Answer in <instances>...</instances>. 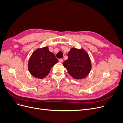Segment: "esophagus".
<instances>
[{"label":"esophagus","mask_w":123,"mask_h":123,"mask_svg":"<svg viewBox=\"0 0 123 123\" xmlns=\"http://www.w3.org/2000/svg\"><path fill=\"white\" fill-rule=\"evenodd\" d=\"M59 62H63V59H62V58L59 59Z\"/></svg>","instance_id":"obj_1"}]
</instances>
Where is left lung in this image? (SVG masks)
Wrapping results in <instances>:
<instances>
[{"label": "left lung", "instance_id": "left-lung-1", "mask_svg": "<svg viewBox=\"0 0 123 123\" xmlns=\"http://www.w3.org/2000/svg\"><path fill=\"white\" fill-rule=\"evenodd\" d=\"M68 58L63 65L70 75L75 79L86 77L91 69V62L88 54L83 49L72 48L68 53Z\"/></svg>", "mask_w": 123, "mask_h": 123}]
</instances>
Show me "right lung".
<instances>
[{
  "label": "right lung",
  "instance_id": "1",
  "mask_svg": "<svg viewBox=\"0 0 123 123\" xmlns=\"http://www.w3.org/2000/svg\"><path fill=\"white\" fill-rule=\"evenodd\" d=\"M58 62V59L49 51L48 47L38 48L29 59L28 70L34 77L43 79L48 75L51 68Z\"/></svg>",
  "mask_w": 123,
  "mask_h": 123
}]
</instances>
